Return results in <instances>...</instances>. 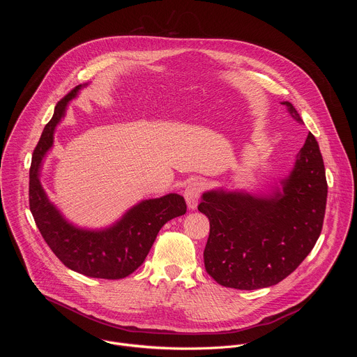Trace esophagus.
Listing matches in <instances>:
<instances>
[{
  "mask_svg": "<svg viewBox=\"0 0 357 357\" xmlns=\"http://www.w3.org/2000/svg\"><path fill=\"white\" fill-rule=\"evenodd\" d=\"M202 192H203V183H202L200 181H197V179H196V181H192V182L186 186L183 196H185L186 205H188L189 209H195V208L197 206V200H199Z\"/></svg>",
  "mask_w": 357,
  "mask_h": 357,
  "instance_id": "obj_1",
  "label": "esophagus"
}]
</instances>
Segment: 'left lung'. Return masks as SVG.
Instances as JSON below:
<instances>
[{"label":"left lung","mask_w":357,"mask_h":357,"mask_svg":"<svg viewBox=\"0 0 357 357\" xmlns=\"http://www.w3.org/2000/svg\"><path fill=\"white\" fill-rule=\"evenodd\" d=\"M302 124L295 107L284 101ZM328 197L319 145L310 132L282 192L257 197L240 192L203 193L199 212L211 222L203 251L208 274L220 285L259 289L278 284L305 260L322 231Z\"/></svg>","instance_id":"obj_1"}]
</instances>
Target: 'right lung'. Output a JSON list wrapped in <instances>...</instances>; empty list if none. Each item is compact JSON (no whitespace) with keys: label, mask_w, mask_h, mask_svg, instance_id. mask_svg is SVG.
<instances>
[{"label":"right lung","mask_w":357,"mask_h":357,"mask_svg":"<svg viewBox=\"0 0 357 357\" xmlns=\"http://www.w3.org/2000/svg\"><path fill=\"white\" fill-rule=\"evenodd\" d=\"M80 87L82 84L76 86L58 101L54 117L45 126L33 149L29 168V209L43 240L68 268L93 278L120 280L144 263L161 227L171 219L185 215L186 203L176 193L148 199L130 209L114 226L100 231L77 229L61 216L42 189L39 168L54 144L55 127Z\"/></svg>","instance_id":"add662e5"}]
</instances>
